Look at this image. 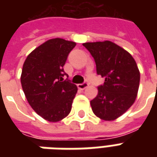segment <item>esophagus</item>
Masks as SVG:
<instances>
[{
    "instance_id": "esophagus-1",
    "label": "esophagus",
    "mask_w": 157,
    "mask_h": 157,
    "mask_svg": "<svg viewBox=\"0 0 157 157\" xmlns=\"http://www.w3.org/2000/svg\"><path fill=\"white\" fill-rule=\"evenodd\" d=\"M88 86V83L84 82V83H82V84H78V85H77V87H78L79 89H81V90H84V89L86 88Z\"/></svg>"
}]
</instances>
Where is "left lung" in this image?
I'll use <instances>...</instances> for the list:
<instances>
[{
  "mask_svg": "<svg viewBox=\"0 0 157 157\" xmlns=\"http://www.w3.org/2000/svg\"><path fill=\"white\" fill-rule=\"evenodd\" d=\"M83 46L94 58L98 75L105 78L90 102L92 112L102 120H115L136 99L140 79L137 64L128 51L109 40L84 43Z\"/></svg>",
  "mask_w": 157,
  "mask_h": 157,
  "instance_id": "left-lung-1",
  "label": "left lung"
}]
</instances>
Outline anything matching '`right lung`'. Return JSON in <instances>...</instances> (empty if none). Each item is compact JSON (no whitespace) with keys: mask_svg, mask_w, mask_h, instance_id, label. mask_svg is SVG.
<instances>
[{"mask_svg":"<svg viewBox=\"0 0 157 157\" xmlns=\"http://www.w3.org/2000/svg\"><path fill=\"white\" fill-rule=\"evenodd\" d=\"M76 43L52 39L33 50L22 66L21 83L29 105L40 117L55 123L68 115L77 86L69 80L63 66Z\"/></svg>","mask_w":157,"mask_h":157,"instance_id":"right-lung-1","label":"right lung"}]
</instances>
